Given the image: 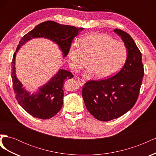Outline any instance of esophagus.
I'll list each match as a JSON object with an SVG mask.
<instances>
[{
	"instance_id": "esophagus-1",
	"label": "esophagus",
	"mask_w": 156,
	"mask_h": 156,
	"mask_svg": "<svg viewBox=\"0 0 156 156\" xmlns=\"http://www.w3.org/2000/svg\"><path fill=\"white\" fill-rule=\"evenodd\" d=\"M77 81V83L80 84V85H83V84H84V83H85V81L84 80L81 79V78H76Z\"/></svg>"
}]
</instances>
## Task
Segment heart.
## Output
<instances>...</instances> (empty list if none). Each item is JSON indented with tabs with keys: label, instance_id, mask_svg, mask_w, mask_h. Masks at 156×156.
<instances>
[{
	"label": "heart",
	"instance_id": "b5f03b06",
	"mask_svg": "<svg viewBox=\"0 0 156 156\" xmlns=\"http://www.w3.org/2000/svg\"><path fill=\"white\" fill-rule=\"evenodd\" d=\"M69 62L73 70H79L88 64V72L95 73L99 79H106L115 75L124 66L127 51L124 44L101 33L84 36L77 44L71 45Z\"/></svg>",
	"mask_w": 156,
	"mask_h": 156
}]
</instances>
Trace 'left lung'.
<instances>
[{"instance_id": "obj_1", "label": "left lung", "mask_w": 156, "mask_h": 156, "mask_svg": "<svg viewBox=\"0 0 156 156\" xmlns=\"http://www.w3.org/2000/svg\"><path fill=\"white\" fill-rule=\"evenodd\" d=\"M114 32L124 42L127 51L124 66L110 78L87 82L82 91L87 110L97 120L103 122L124 115L134 106L144 73L142 55L133 38L120 29Z\"/></svg>"}]
</instances>
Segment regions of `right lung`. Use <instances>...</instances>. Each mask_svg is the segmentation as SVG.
<instances>
[{"label":"right lung","instance_id":"1","mask_svg":"<svg viewBox=\"0 0 156 156\" xmlns=\"http://www.w3.org/2000/svg\"><path fill=\"white\" fill-rule=\"evenodd\" d=\"M84 28L61 25L53 21L40 23L23 36L18 44L12 62V79L16 98L21 107L30 115L40 119H49L56 115L63 105V84L66 79L73 77L69 71L59 69L55 75L36 92L31 93L23 87L16 76V56L17 52L27 42L33 38L44 37L57 44L63 58L69 53L72 40Z\"/></svg>","mask_w":156,"mask_h":156}]
</instances>
